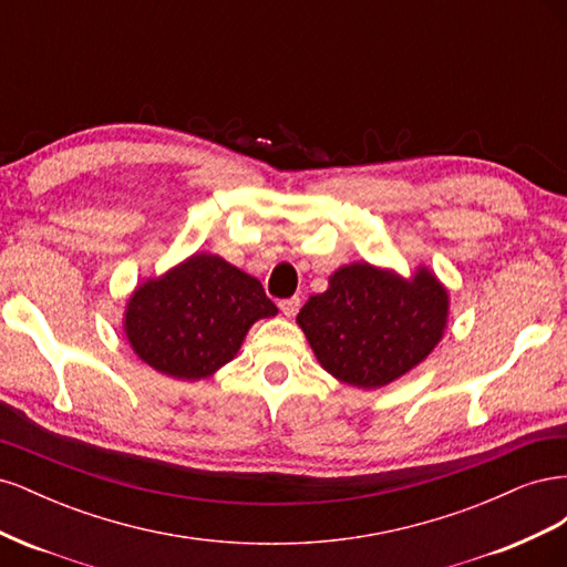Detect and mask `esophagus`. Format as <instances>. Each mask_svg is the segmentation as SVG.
Instances as JSON below:
<instances>
[{"label": "esophagus", "instance_id": "1", "mask_svg": "<svg viewBox=\"0 0 567 567\" xmlns=\"http://www.w3.org/2000/svg\"><path fill=\"white\" fill-rule=\"evenodd\" d=\"M279 307H281V312H284L286 317H296L298 310H300V298H298V296L286 298V300L279 302Z\"/></svg>", "mask_w": 567, "mask_h": 567}]
</instances>
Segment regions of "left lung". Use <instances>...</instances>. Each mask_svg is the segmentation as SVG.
<instances>
[{
	"label": "left lung",
	"instance_id": "left-lung-1",
	"mask_svg": "<svg viewBox=\"0 0 567 567\" xmlns=\"http://www.w3.org/2000/svg\"><path fill=\"white\" fill-rule=\"evenodd\" d=\"M450 296L431 269L414 279L354 262L298 315L319 364L354 388H383L421 364L447 326Z\"/></svg>",
	"mask_w": 567,
	"mask_h": 567
}]
</instances>
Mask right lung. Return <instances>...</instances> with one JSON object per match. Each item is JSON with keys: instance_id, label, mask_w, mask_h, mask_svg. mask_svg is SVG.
I'll return each instance as SVG.
<instances>
[{"instance_id": "obj_1", "label": "right lung", "mask_w": 567, "mask_h": 567, "mask_svg": "<svg viewBox=\"0 0 567 567\" xmlns=\"http://www.w3.org/2000/svg\"><path fill=\"white\" fill-rule=\"evenodd\" d=\"M277 312L255 277L217 255L198 252L134 290L125 333L148 367L198 381L231 362L257 319Z\"/></svg>"}]
</instances>
